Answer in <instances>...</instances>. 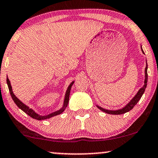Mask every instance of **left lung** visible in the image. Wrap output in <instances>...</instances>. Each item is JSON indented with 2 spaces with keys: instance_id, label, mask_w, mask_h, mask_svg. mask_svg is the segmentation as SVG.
Masks as SVG:
<instances>
[{
  "instance_id": "8db88e82",
  "label": "left lung",
  "mask_w": 158,
  "mask_h": 158,
  "mask_svg": "<svg viewBox=\"0 0 158 158\" xmlns=\"http://www.w3.org/2000/svg\"><path fill=\"white\" fill-rule=\"evenodd\" d=\"M143 51V50H142ZM147 79H148V74H147V67L145 68V81H144V85L142 87L141 89H140V90L139 91V92L137 93V94L135 95V97H133V99L130 102L128 103L127 106L124 107V108L120 109V110H106V109H104L101 107L97 106V108L99 109H100L101 110H102L103 112L107 113L108 114H113V115H118V114H123L124 113H127L128 111H130L131 109H133L134 108V106L137 104L138 102L140 100V99L141 98L142 95H143V92H144L146 87H147Z\"/></svg>"
}]
</instances>
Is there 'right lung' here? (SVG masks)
Returning a JSON list of instances; mask_svg holds the SVG:
<instances>
[{"instance_id":"add662e5","label":"right lung","mask_w":158,"mask_h":158,"mask_svg":"<svg viewBox=\"0 0 158 158\" xmlns=\"http://www.w3.org/2000/svg\"><path fill=\"white\" fill-rule=\"evenodd\" d=\"M6 82H7L8 87H9V92H10V94L11 96V98L13 99L14 102H15V104H16L17 106H18L19 108H20L21 110H23V111H24L25 114H27L28 115V116H30L31 117H32L33 118H35V119H36V120L47 119V118H50L52 117V116H56V115L61 114V113L63 112L64 110H65L66 107L67 106L68 102H69L70 90H71L72 85H73V84L74 83V82L71 83V84L69 85V87H68L67 92H66V94H65V99H64V102L63 108H62L61 109H60L59 110H57V111L52 113V114H48V116H40V115L36 114V113H35L31 108H29V107L25 106V104H23V103L21 102V101L19 100V99H17V97L13 94L12 89H11V84H10V81H9V78H8V77L6 79Z\"/></svg>"}]
</instances>
